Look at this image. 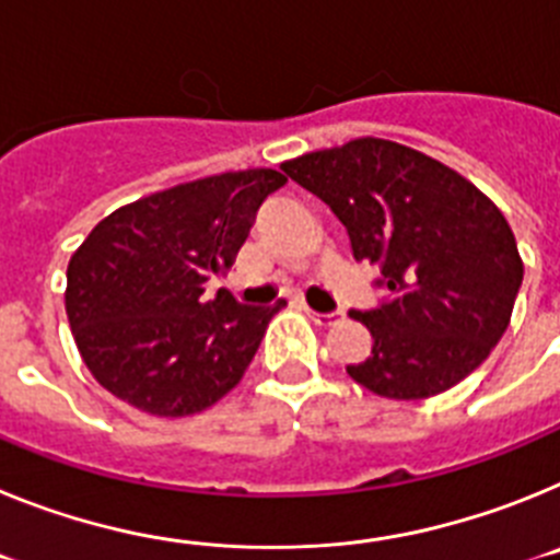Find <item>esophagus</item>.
<instances>
[{
  "mask_svg": "<svg viewBox=\"0 0 560 560\" xmlns=\"http://www.w3.org/2000/svg\"><path fill=\"white\" fill-rule=\"evenodd\" d=\"M305 314H308L311 323H316V325H336L339 319H345V311H328V314H323V311L305 308Z\"/></svg>",
  "mask_w": 560,
  "mask_h": 560,
  "instance_id": "esophagus-1",
  "label": "esophagus"
}]
</instances>
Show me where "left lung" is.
I'll use <instances>...</instances> for the list:
<instances>
[{"label": "left lung", "instance_id": "8db88e82", "mask_svg": "<svg viewBox=\"0 0 560 560\" xmlns=\"http://www.w3.org/2000/svg\"><path fill=\"white\" fill-rule=\"evenodd\" d=\"M334 210L355 260L381 269L384 303L350 311L373 350L348 375L381 398L446 393L488 359L511 323L522 257L482 190L427 153L375 137L283 162Z\"/></svg>", "mask_w": 560, "mask_h": 560}]
</instances>
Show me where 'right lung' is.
<instances>
[{
	"label": "right lung",
	"instance_id": "right-lung-1",
	"mask_svg": "<svg viewBox=\"0 0 560 560\" xmlns=\"http://www.w3.org/2000/svg\"><path fill=\"white\" fill-rule=\"evenodd\" d=\"M271 167L219 173L114 210L67 266V316L89 373L156 418L212 407L244 378L275 305H241L226 275L257 207L285 185Z\"/></svg>",
	"mask_w": 560,
	"mask_h": 560
}]
</instances>
